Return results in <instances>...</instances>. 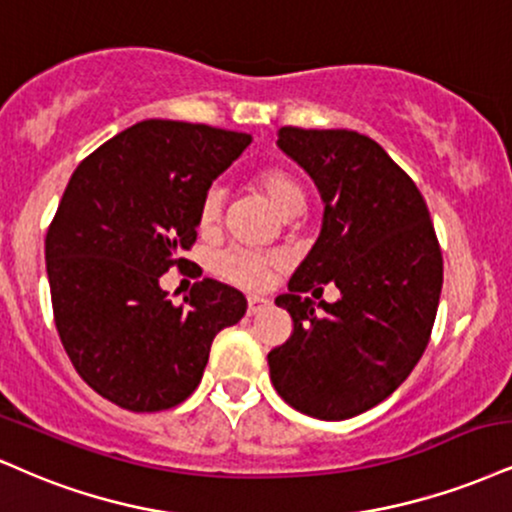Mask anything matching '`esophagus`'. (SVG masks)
Listing matches in <instances>:
<instances>
[{
	"mask_svg": "<svg viewBox=\"0 0 512 512\" xmlns=\"http://www.w3.org/2000/svg\"><path fill=\"white\" fill-rule=\"evenodd\" d=\"M267 305H269V300L262 298V295H250V298H248V315L255 317L257 312H262Z\"/></svg>",
	"mask_w": 512,
	"mask_h": 512,
	"instance_id": "34e87169",
	"label": "esophagus"
}]
</instances>
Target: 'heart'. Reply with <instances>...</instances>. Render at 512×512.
Returning a JSON list of instances; mask_svg holds the SVG:
<instances>
[{"label": "heart", "instance_id": "obj_1", "mask_svg": "<svg viewBox=\"0 0 512 512\" xmlns=\"http://www.w3.org/2000/svg\"><path fill=\"white\" fill-rule=\"evenodd\" d=\"M257 186H260L262 193L267 195V200L272 202L274 209L281 214V217L303 212L305 190L291 171L279 169V166L264 169L257 174ZM221 205H224V193H221V188H209L205 197H202V205H200L202 229H212V226H217V221L221 219ZM272 264H274L272 257L262 255V252L229 250L217 257L214 269H217L221 279L236 283V286L262 288L269 279V272H272Z\"/></svg>", "mask_w": 512, "mask_h": 512}]
</instances>
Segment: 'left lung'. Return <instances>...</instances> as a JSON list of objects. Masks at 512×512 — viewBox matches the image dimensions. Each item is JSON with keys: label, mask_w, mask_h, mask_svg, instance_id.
Instances as JSON below:
<instances>
[{"label": "left lung", "mask_w": 512, "mask_h": 512, "mask_svg": "<svg viewBox=\"0 0 512 512\" xmlns=\"http://www.w3.org/2000/svg\"><path fill=\"white\" fill-rule=\"evenodd\" d=\"M322 195L317 243L276 298L293 334L267 355L279 396L317 420H348L389 398L420 362L443 286L427 202L379 143L355 131L283 126L276 140ZM326 282L336 304L307 292Z\"/></svg>", "instance_id": "left-lung-1"}]
</instances>
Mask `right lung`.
I'll return each mask as SVG.
<instances>
[{"label":"right lung","mask_w":512,"mask_h":512,"mask_svg":"<svg viewBox=\"0 0 512 512\" xmlns=\"http://www.w3.org/2000/svg\"><path fill=\"white\" fill-rule=\"evenodd\" d=\"M248 133L147 119L73 171L47 231L54 322L90 389L133 412L174 408L200 384L214 336L238 324L248 300L202 279L171 303L159 286L183 269L202 197L250 145Z\"/></svg>","instance_id":"right-lung-1"}]
</instances>
